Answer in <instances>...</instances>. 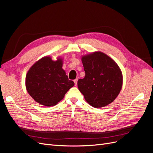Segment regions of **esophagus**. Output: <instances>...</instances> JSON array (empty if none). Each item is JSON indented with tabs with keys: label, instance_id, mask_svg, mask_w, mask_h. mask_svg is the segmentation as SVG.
Masks as SVG:
<instances>
[{
	"label": "esophagus",
	"instance_id": "esophagus-1",
	"mask_svg": "<svg viewBox=\"0 0 153 153\" xmlns=\"http://www.w3.org/2000/svg\"><path fill=\"white\" fill-rule=\"evenodd\" d=\"M77 82H78V79H77V78H76L75 80H74V82H75V85H77Z\"/></svg>",
	"mask_w": 153,
	"mask_h": 153
}]
</instances>
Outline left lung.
Here are the masks:
<instances>
[{"instance_id": "1", "label": "left lung", "mask_w": 153, "mask_h": 153, "mask_svg": "<svg viewBox=\"0 0 153 153\" xmlns=\"http://www.w3.org/2000/svg\"><path fill=\"white\" fill-rule=\"evenodd\" d=\"M85 76L78 80V87L87 102L95 108L112 103L123 85L121 69L108 55L96 52L82 58Z\"/></svg>"}]
</instances>
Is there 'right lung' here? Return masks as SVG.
Here are the masks:
<instances>
[{
    "instance_id": "obj_1",
    "label": "right lung",
    "mask_w": 153,
    "mask_h": 153,
    "mask_svg": "<svg viewBox=\"0 0 153 153\" xmlns=\"http://www.w3.org/2000/svg\"><path fill=\"white\" fill-rule=\"evenodd\" d=\"M62 66V59L53 61L45 57L30 68L25 78L26 88L36 102L47 106L57 105L75 84Z\"/></svg>"
}]
</instances>
